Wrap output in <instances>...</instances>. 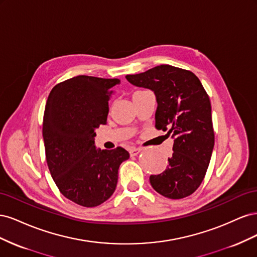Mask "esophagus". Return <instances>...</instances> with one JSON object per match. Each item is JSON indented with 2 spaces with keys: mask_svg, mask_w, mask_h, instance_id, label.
Here are the masks:
<instances>
[{
  "mask_svg": "<svg viewBox=\"0 0 257 257\" xmlns=\"http://www.w3.org/2000/svg\"><path fill=\"white\" fill-rule=\"evenodd\" d=\"M142 150H143V148H141V147H138V148H131V149H130L131 157H135V155L141 153Z\"/></svg>",
  "mask_w": 257,
  "mask_h": 257,
  "instance_id": "obj_1",
  "label": "esophagus"
}]
</instances>
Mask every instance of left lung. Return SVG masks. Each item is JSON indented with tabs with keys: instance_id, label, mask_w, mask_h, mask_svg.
Here are the masks:
<instances>
[{
	"instance_id": "8db88e82",
	"label": "left lung",
	"mask_w": 257,
	"mask_h": 257,
	"mask_svg": "<svg viewBox=\"0 0 257 257\" xmlns=\"http://www.w3.org/2000/svg\"><path fill=\"white\" fill-rule=\"evenodd\" d=\"M125 78L154 92L155 128L175 139L167 168L150 176L152 188L170 199L190 196L204 180L214 146L211 104L206 90L191 71L167 64Z\"/></svg>"
}]
</instances>
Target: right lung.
Here are the masks:
<instances>
[{
    "label": "right lung",
    "mask_w": 257,
    "mask_h": 257,
    "mask_svg": "<svg viewBox=\"0 0 257 257\" xmlns=\"http://www.w3.org/2000/svg\"><path fill=\"white\" fill-rule=\"evenodd\" d=\"M119 82L73 77L54 85L46 103L43 137L49 172L62 195L82 207H96L112 195L121 163L130 158L122 147L94 146V130L106 124L108 100Z\"/></svg>",
    "instance_id": "obj_1"
}]
</instances>
